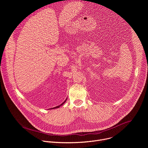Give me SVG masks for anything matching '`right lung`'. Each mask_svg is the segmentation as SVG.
Returning <instances> with one entry per match:
<instances>
[{"label": "right lung", "instance_id": "obj_1", "mask_svg": "<svg viewBox=\"0 0 148 148\" xmlns=\"http://www.w3.org/2000/svg\"><path fill=\"white\" fill-rule=\"evenodd\" d=\"M66 100H67V99L64 101V102H62L61 105H58V106H57V107H54V108H50V109H56V108H59L60 107H61V105H62L63 104H64L65 102H66Z\"/></svg>", "mask_w": 148, "mask_h": 148}]
</instances>
